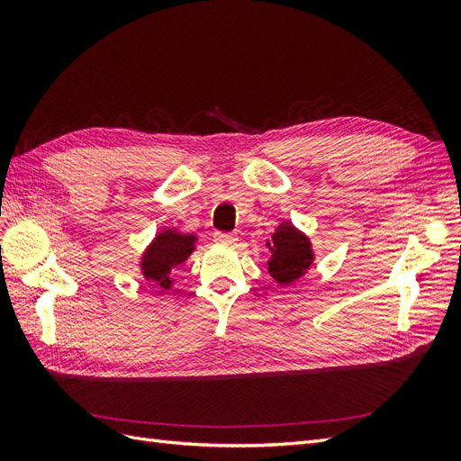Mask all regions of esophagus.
I'll list each match as a JSON object with an SVG mask.
<instances>
[{
  "mask_svg": "<svg viewBox=\"0 0 461 461\" xmlns=\"http://www.w3.org/2000/svg\"><path fill=\"white\" fill-rule=\"evenodd\" d=\"M215 242L222 244V246H234L236 242H239V236L236 234H222V232H217L215 234Z\"/></svg>",
  "mask_w": 461,
  "mask_h": 461,
  "instance_id": "34e87169",
  "label": "esophagus"
}]
</instances>
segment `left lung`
I'll return each instance as SVG.
<instances>
[{
  "label": "left lung",
  "mask_w": 461,
  "mask_h": 461,
  "mask_svg": "<svg viewBox=\"0 0 461 461\" xmlns=\"http://www.w3.org/2000/svg\"><path fill=\"white\" fill-rule=\"evenodd\" d=\"M271 258L267 271L275 283L290 286L312 269L315 252L308 234H303L292 222H281L267 240Z\"/></svg>",
  "instance_id": "1"
}]
</instances>
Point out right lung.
I'll list each match as a JSON object with an SVG mask.
<instances>
[{"mask_svg": "<svg viewBox=\"0 0 461 461\" xmlns=\"http://www.w3.org/2000/svg\"><path fill=\"white\" fill-rule=\"evenodd\" d=\"M198 236L180 232L176 229H163L156 234L140 256V273L148 285H156L163 290L173 286V271L183 265L194 249H196Z\"/></svg>", "mask_w": 461, "mask_h": 461, "instance_id": "obj_1", "label": "right lung"}]
</instances>
